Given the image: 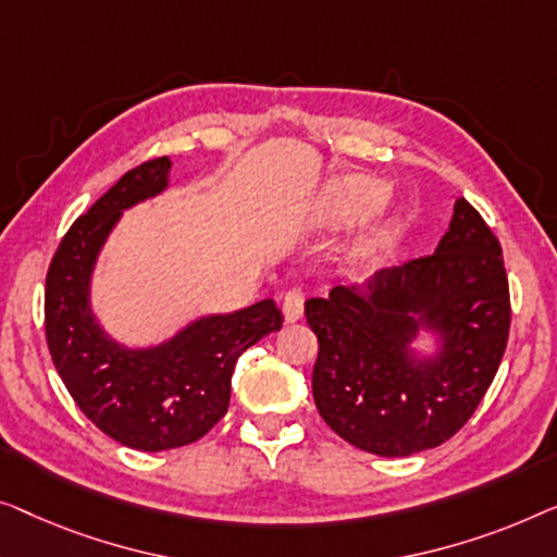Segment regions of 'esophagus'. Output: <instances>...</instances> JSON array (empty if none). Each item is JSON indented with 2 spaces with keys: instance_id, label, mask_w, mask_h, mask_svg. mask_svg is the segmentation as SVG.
Instances as JSON below:
<instances>
[{
  "instance_id": "esophagus-1",
  "label": "esophagus",
  "mask_w": 557,
  "mask_h": 557,
  "mask_svg": "<svg viewBox=\"0 0 557 557\" xmlns=\"http://www.w3.org/2000/svg\"><path fill=\"white\" fill-rule=\"evenodd\" d=\"M302 302H305L302 289H297V287L287 289L285 297H282V312H285L287 323H295V320L302 318Z\"/></svg>"
}]
</instances>
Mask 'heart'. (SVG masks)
I'll return each mask as SVG.
<instances>
[{"instance_id": "obj_1", "label": "heart", "mask_w": 557, "mask_h": 557, "mask_svg": "<svg viewBox=\"0 0 557 557\" xmlns=\"http://www.w3.org/2000/svg\"><path fill=\"white\" fill-rule=\"evenodd\" d=\"M346 197L350 199L356 209H371L383 199V189L375 182H368V178H350V182L343 186Z\"/></svg>"}]
</instances>
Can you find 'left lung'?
<instances>
[{"mask_svg": "<svg viewBox=\"0 0 557 557\" xmlns=\"http://www.w3.org/2000/svg\"><path fill=\"white\" fill-rule=\"evenodd\" d=\"M305 318L320 346L312 396L325 424L379 457L434 449L467 424L505 356L512 308L503 247L457 199L436 252L310 297ZM424 324L443 335L432 361L408 354Z\"/></svg>", "mask_w": 557, "mask_h": 557, "instance_id": "left-lung-1", "label": "left lung"}]
</instances>
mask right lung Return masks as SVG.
Masks as SVG:
<instances>
[{
    "instance_id": "right-lung-1",
    "label": "right lung",
    "mask_w": 557,
    "mask_h": 557,
    "mask_svg": "<svg viewBox=\"0 0 557 557\" xmlns=\"http://www.w3.org/2000/svg\"><path fill=\"white\" fill-rule=\"evenodd\" d=\"M169 156L123 174L62 237L45 282V335L52 363L81 411L123 446L140 451L197 442L230 409L232 373L249 346L282 327L272 300L232 315L201 318L169 343L128 350L92 318L96 257L121 211L166 189Z\"/></svg>"
}]
</instances>
